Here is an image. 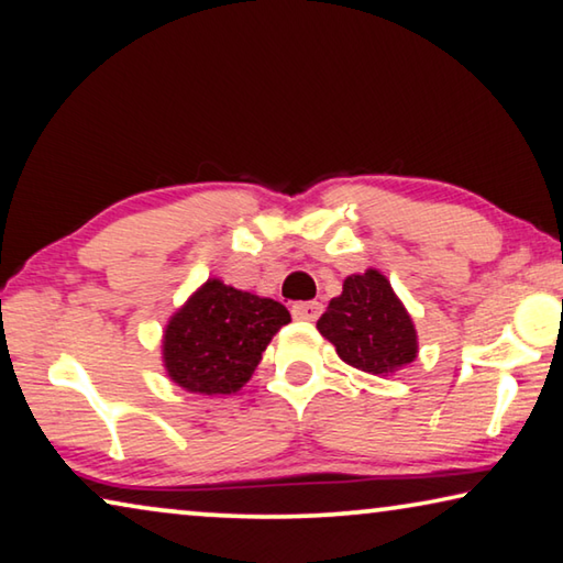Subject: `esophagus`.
Instances as JSON below:
<instances>
[{
	"label": "esophagus",
	"instance_id": "34e87169",
	"mask_svg": "<svg viewBox=\"0 0 563 563\" xmlns=\"http://www.w3.org/2000/svg\"><path fill=\"white\" fill-rule=\"evenodd\" d=\"M291 314H294V319H307V322H314V319L322 314V305H319V301H297V305H291Z\"/></svg>",
	"mask_w": 563,
	"mask_h": 563
}]
</instances>
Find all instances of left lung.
I'll list each match as a JSON object with an SVG mask.
<instances>
[{"label": "left lung", "instance_id": "1", "mask_svg": "<svg viewBox=\"0 0 563 563\" xmlns=\"http://www.w3.org/2000/svg\"><path fill=\"white\" fill-rule=\"evenodd\" d=\"M317 330L347 365L372 375L400 369L418 354L410 314L375 269L344 279L342 294L319 317Z\"/></svg>", "mask_w": 563, "mask_h": 563}]
</instances>
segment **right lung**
<instances>
[{"label": "right lung", "instance_id": "1", "mask_svg": "<svg viewBox=\"0 0 563 563\" xmlns=\"http://www.w3.org/2000/svg\"><path fill=\"white\" fill-rule=\"evenodd\" d=\"M284 305L209 279L163 336L173 383L201 395H231L249 383L272 336L289 324Z\"/></svg>", "mask_w": 563, "mask_h": 563}]
</instances>
